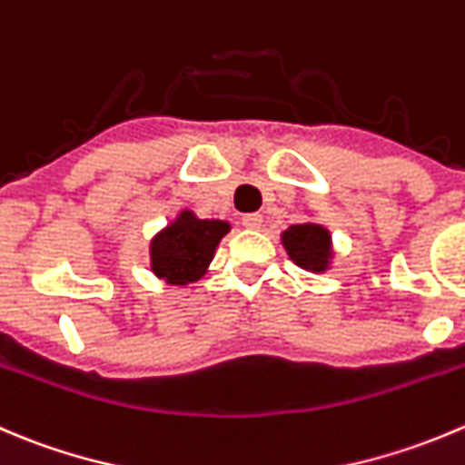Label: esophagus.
<instances>
[{
	"label": "esophagus",
	"mask_w": 465,
	"mask_h": 465,
	"mask_svg": "<svg viewBox=\"0 0 465 465\" xmlns=\"http://www.w3.org/2000/svg\"><path fill=\"white\" fill-rule=\"evenodd\" d=\"M242 227L245 229H261L263 227V215L261 213H247V215H242Z\"/></svg>",
	"instance_id": "34e87169"
}]
</instances>
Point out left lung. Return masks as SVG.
<instances>
[{
    "mask_svg": "<svg viewBox=\"0 0 465 465\" xmlns=\"http://www.w3.org/2000/svg\"><path fill=\"white\" fill-rule=\"evenodd\" d=\"M279 238H282L288 259L306 272L324 274L333 268L336 252H333L331 232L324 224L313 223V220L291 224L279 233Z\"/></svg>",
    "mask_w": 465,
    "mask_h": 465,
    "instance_id": "8db88e82",
    "label": "left lung"
}]
</instances>
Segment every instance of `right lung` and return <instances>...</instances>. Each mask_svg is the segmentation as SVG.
<instances>
[{
    "label": "right lung",
    "instance_id": "add662e5",
    "mask_svg": "<svg viewBox=\"0 0 465 465\" xmlns=\"http://www.w3.org/2000/svg\"><path fill=\"white\" fill-rule=\"evenodd\" d=\"M232 232V223L197 218L195 211L179 209L177 215L150 241V270L168 286L186 288L200 282L213 261L220 241Z\"/></svg>",
    "mask_w": 465,
    "mask_h": 465
}]
</instances>
